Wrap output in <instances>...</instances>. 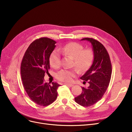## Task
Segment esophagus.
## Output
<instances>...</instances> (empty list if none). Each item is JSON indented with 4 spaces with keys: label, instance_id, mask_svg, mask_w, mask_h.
Here are the masks:
<instances>
[{
    "label": "esophagus",
    "instance_id": "esophagus-1",
    "mask_svg": "<svg viewBox=\"0 0 132 132\" xmlns=\"http://www.w3.org/2000/svg\"><path fill=\"white\" fill-rule=\"evenodd\" d=\"M66 86H67L68 87H72L73 86V84H66V83H65V84H64Z\"/></svg>",
    "mask_w": 132,
    "mask_h": 132
}]
</instances>
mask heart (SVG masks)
Masks as SVG:
<instances>
[{
	"instance_id": "b5f03b06",
	"label": "heart",
	"mask_w": 132,
	"mask_h": 132,
	"mask_svg": "<svg viewBox=\"0 0 132 132\" xmlns=\"http://www.w3.org/2000/svg\"><path fill=\"white\" fill-rule=\"evenodd\" d=\"M59 51L65 55H71L74 58L73 66H75L80 72L87 71L91 66L94 59V52L90 48L84 49L82 45L76 42L67 43L59 48ZM51 65L55 68H59L61 64V54L58 50H54L49 58ZM78 73L77 69L64 68L58 72L57 78L59 81L65 82H71L76 74Z\"/></svg>"
}]
</instances>
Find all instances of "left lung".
Segmentation results:
<instances>
[{
    "instance_id": "left-lung-1",
    "label": "left lung",
    "mask_w": 132,
    "mask_h": 132,
    "mask_svg": "<svg viewBox=\"0 0 132 132\" xmlns=\"http://www.w3.org/2000/svg\"><path fill=\"white\" fill-rule=\"evenodd\" d=\"M81 40L91 43L95 56L91 67L80 78L88 81L89 86L82 87V93L74 100L80 105L88 107L99 101L106 91L111 77L112 65L107 50L100 42L92 38Z\"/></svg>"
}]
</instances>
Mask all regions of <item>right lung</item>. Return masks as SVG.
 I'll return each instance as SVG.
<instances>
[{
    "mask_svg": "<svg viewBox=\"0 0 132 132\" xmlns=\"http://www.w3.org/2000/svg\"><path fill=\"white\" fill-rule=\"evenodd\" d=\"M56 42L47 37L37 39L27 49L21 64V74L23 87L29 98L40 106H47L57 97L60 86L44 82L45 73L50 69V55Z\"/></svg>",
    "mask_w": 132,
    "mask_h": 132,
    "instance_id": "add662e5",
    "label": "right lung"
}]
</instances>
